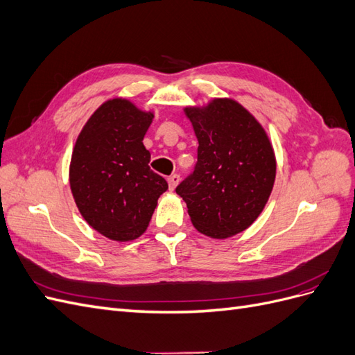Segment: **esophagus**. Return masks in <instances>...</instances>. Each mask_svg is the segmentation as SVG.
Instances as JSON below:
<instances>
[{"instance_id":"34e87169","label":"esophagus","mask_w":355,"mask_h":355,"mask_svg":"<svg viewBox=\"0 0 355 355\" xmlns=\"http://www.w3.org/2000/svg\"><path fill=\"white\" fill-rule=\"evenodd\" d=\"M179 180H180V178H179V175H171L170 178H168V188H170V191H173L176 187H178V184H179Z\"/></svg>"}]
</instances>
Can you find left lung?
Instances as JSON below:
<instances>
[{
	"label": "left lung",
	"mask_w": 355,
	"mask_h": 355,
	"mask_svg": "<svg viewBox=\"0 0 355 355\" xmlns=\"http://www.w3.org/2000/svg\"><path fill=\"white\" fill-rule=\"evenodd\" d=\"M185 114L198 139L197 164L176 192L201 234L232 237L250 227L271 196L274 149L256 118L232 99Z\"/></svg>",
	"instance_id": "obj_1"
}]
</instances>
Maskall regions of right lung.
Wrapping results in <instances>:
<instances>
[{
	"mask_svg": "<svg viewBox=\"0 0 355 355\" xmlns=\"http://www.w3.org/2000/svg\"><path fill=\"white\" fill-rule=\"evenodd\" d=\"M154 115L125 99L101 105L75 142L69 184L75 204L93 230L115 241L146 231L168 185L149 167L144 137Z\"/></svg>",
	"mask_w": 355,
	"mask_h": 355,
	"instance_id": "obj_1",
	"label": "right lung"
}]
</instances>
